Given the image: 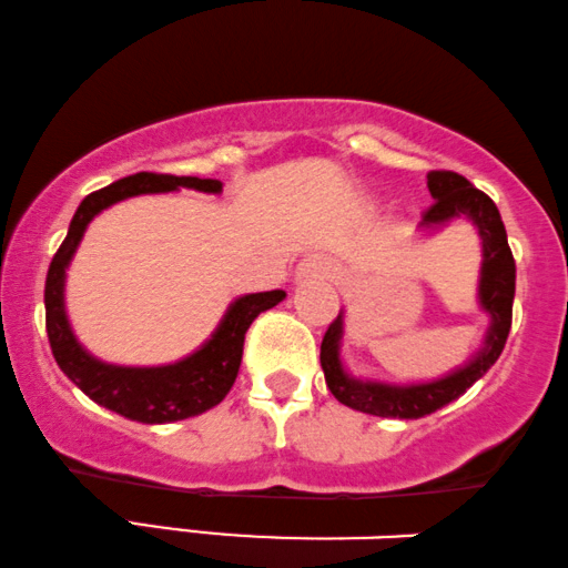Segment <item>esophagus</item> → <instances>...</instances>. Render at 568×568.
<instances>
[{"mask_svg":"<svg viewBox=\"0 0 568 568\" xmlns=\"http://www.w3.org/2000/svg\"><path fill=\"white\" fill-rule=\"evenodd\" d=\"M337 263L326 255H308L300 260L295 278L297 282H313V278H335Z\"/></svg>","mask_w":568,"mask_h":568,"instance_id":"esophagus-1","label":"esophagus"}]
</instances>
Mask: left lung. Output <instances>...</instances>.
Segmentation results:
<instances>
[{"mask_svg":"<svg viewBox=\"0 0 568 568\" xmlns=\"http://www.w3.org/2000/svg\"><path fill=\"white\" fill-rule=\"evenodd\" d=\"M428 191L433 206L419 220L423 233H436L457 220H468L481 242V271H478L476 303L489 318L481 348L465 364L436 379L417 383H388L377 377H358L343 362L345 311L329 324L322 339V369L332 396L351 409L375 417L419 419L463 396L497 362L510 332L513 297H516V260L508 246V233L497 204L457 172H430Z\"/></svg>","mask_w":568,"mask_h":568,"instance_id":"obj_1","label":"left lung"}]
</instances>
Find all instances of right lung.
Instances as JSON below:
<instances>
[{"label": "right lung", "mask_w": 568, "mask_h": 568, "mask_svg": "<svg viewBox=\"0 0 568 568\" xmlns=\"http://www.w3.org/2000/svg\"><path fill=\"white\" fill-rule=\"evenodd\" d=\"M180 189H193L202 193H223V183L210 178H175L138 172L105 185L84 199L73 212L69 233L52 257L44 284V311H47V337H50L52 356L63 375L87 393L92 402L116 412L126 419L145 425H164L189 419L212 409L229 396L242 366L244 335L250 324L263 311L273 308L286 297V292H252L236 297L225 308L223 318L210 337L189 356L170 364L156 366H124L109 364L92 356L90 351L73 335V326L65 311V271H69L79 244H82L87 225L92 217L124 199L143 196V193H170Z\"/></svg>", "instance_id": "obj_1"}]
</instances>
